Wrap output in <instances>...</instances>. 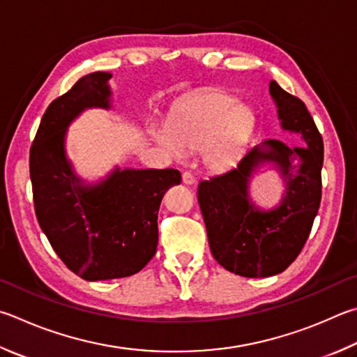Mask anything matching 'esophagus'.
Returning a JSON list of instances; mask_svg holds the SVG:
<instances>
[{"instance_id": "esophagus-1", "label": "esophagus", "mask_w": 357, "mask_h": 357, "mask_svg": "<svg viewBox=\"0 0 357 357\" xmlns=\"http://www.w3.org/2000/svg\"><path fill=\"white\" fill-rule=\"evenodd\" d=\"M183 183H184L185 185L195 184V176H193V174H192L190 172H184V173H183Z\"/></svg>"}]
</instances>
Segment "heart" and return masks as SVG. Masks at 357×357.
<instances>
[{"mask_svg": "<svg viewBox=\"0 0 357 357\" xmlns=\"http://www.w3.org/2000/svg\"><path fill=\"white\" fill-rule=\"evenodd\" d=\"M255 116L250 107L220 90H201L178 102L167 128L151 126L150 134L173 156L201 148L204 164L218 172L241 158Z\"/></svg>", "mask_w": 357, "mask_h": 357, "instance_id": "obj_1", "label": "heart"}]
</instances>
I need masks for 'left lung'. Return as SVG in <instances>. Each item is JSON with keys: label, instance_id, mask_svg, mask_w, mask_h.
Returning a JSON list of instances; mask_svg holds the SVG:
<instances>
[{"label": "left lung", "instance_id": "obj_1", "mask_svg": "<svg viewBox=\"0 0 357 357\" xmlns=\"http://www.w3.org/2000/svg\"><path fill=\"white\" fill-rule=\"evenodd\" d=\"M270 95L281 126L300 134L306 146L267 140L246 153L237 167L198 184L212 256L223 268L245 278L286 270L306 243L321 201V134L300 98L276 81L270 82ZM264 161H273L287 183V195L271 211L257 210L248 195L250 173Z\"/></svg>", "mask_w": 357, "mask_h": 357}]
</instances>
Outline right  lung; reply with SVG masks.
Returning a JSON list of instances; mask_svg holds the SVG:
<instances>
[{
	"label": "right lung",
	"instance_id": "1",
	"mask_svg": "<svg viewBox=\"0 0 357 357\" xmlns=\"http://www.w3.org/2000/svg\"><path fill=\"white\" fill-rule=\"evenodd\" d=\"M111 73L81 77L45 111L29 153L36 215L67 267L87 281L139 273L156 255L160 201L181 173L120 170L84 185L66 156L67 128L84 109L111 107Z\"/></svg>",
	"mask_w": 357,
	"mask_h": 357
}]
</instances>
